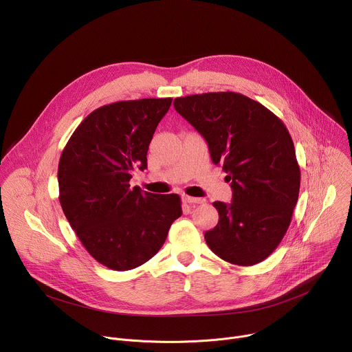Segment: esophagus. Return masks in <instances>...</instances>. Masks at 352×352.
<instances>
[{
    "mask_svg": "<svg viewBox=\"0 0 352 352\" xmlns=\"http://www.w3.org/2000/svg\"><path fill=\"white\" fill-rule=\"evenodd\" d=\"M182 200H184L185 204H189V205L204 204V199H200V197H193V196H188V195H184V196H182Z\"/></svg>",
    "mask_w": 352,
    "mask_h": 352,
    "instance_id": "esophagus-1",
    "label": "esophagus"
}]
</instances>
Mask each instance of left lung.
<instances>
[{"mask_svg": "<svg viewBox=\"0 0 352 352\" xmlns=\"http://www.w3.org/2000/svg\"><path fill=\"white\" fill-rule=\"evenodd\" d=\"M174 109L202 135L231 181L232 202H214L217 226L205 232L213 252L238 266L261 263L284 238L298 202L300 171L284 122L235 91L177 97Z\"/></svg>", "mask_w": 352, "mask_h": 352, "instance_id": "1", "label": "left lung"}]
</instances>
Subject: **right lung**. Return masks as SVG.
Instances as JSON below:
<instances>
[{
    "instance_id": "obj_1",
    "label": "right lung",
    "mask_w": 352,
    "mask_h": 352,
    "mask_svg": "<svg viewBox=\"0 0 352 352\" xmlns=\"http://www.w3.org/2000/svg\"><path fill=\"white\" fill-rule=\"evenodd\" d=\"M173 98L116 102L91 111L58 163L60 204L79 241L103 266L125 272L152 259L182 214L177 193L131 188L147 167V148Z\"/></svg>"
}]
</instances>
